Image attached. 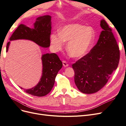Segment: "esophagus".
Segmentation results:
<instances>
[{"label": "esophagus", "instance_id": "1", "mask_svg": "<svg viewBox=\"0 0 126 126\" xmlns=\"http://www.w3.org/2000/svg\"><path fill=\"white\" fill-rule=\"evenodd\" d=\"M63 67H67L69 66V64H68V63L66 62V61H63Z\"/></svg>", "mask_w": 126, "mask_h": 126}]
</instances>
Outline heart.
I'll return each mask as SVG.
<instances>
[{"label": "heart", "instance_id": "1", "mask_svg": "<svg viewBox=\"0 0 126 126\" xmlns=\"http://www.w3.org/2000/svg\"><path fill=\"white\" fill-rule=\"evenodd\" d=\"M51 46L55 52L63 49L64 42L68 41L66 49L72 58H80L86 55L94 40V32L90 27L72 24L63 26L59 33H53L50 37Z\"/></svg>", "mask_w": 126, "mask_h": 126}]
</instances>
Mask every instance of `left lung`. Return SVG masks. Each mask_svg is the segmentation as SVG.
Masks as SVG:
<instances>
[{"label":"left lung","mask_w":126,"mask_h":126,"mask_svg":"<svg viewBox=\"0 0 126 126\" xmlns=\"http://www.w3.org/2000/svg\"><path fill=\"white\" fill-rule=\"evenodd\" d=\"M100 26L103 30L97 44L72 64L75 84L84 94L96 93L104 87L119 62V48L111 29L104 19Z\"/></svg>","instance_id":"obj_1"}]
</instances>
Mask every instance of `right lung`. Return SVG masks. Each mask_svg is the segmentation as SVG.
<instances>
[{
	"label": "right lung",
	"mask_w": 126,
	"mask_h": 126,
	"mask_svg": "<svg viewBox=\"0 0 126 126\" xmlns=\"http://www.w3.org/2000/svg\"><path fill=\"white\" fill-rule=\"evenodd\" d=\"M51 20V17L49 15L38 17L32 28L21 24L14 32L9 40L10 41L18 39L29 40L41 47L48 48L50 45ZM9 45L10 41L7 44L6 52L8 51ZM41 60L43 71L40 81L32 88L24 89L27 94L38 97L45 96L50 93L54 87L57 73L63 67L62 61L54 53H47L43 55Z\"/></svg>",
	"instance_id": "1"
}]
</instances>
